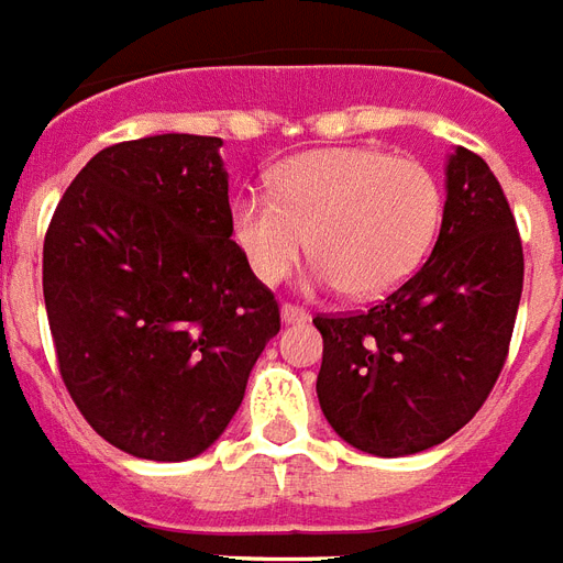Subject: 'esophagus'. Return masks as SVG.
Here are the masks:
<instances>
[{"mask_svg": "<svg viewBox=\"0 0 563 563\" xmlns=\"http://www.w3.org/2000/svg\"><path fill=\"white\" fill-rule=\"evenodd\" d=\"M280 319L286 324H301V322H307V319H310V313H307L303 307H295V303H283Z\"/></svg>", "mask_w": 563, "mask_h": 563, "instance_id": "obj_1", "label": "esophagus"}]
</instances>
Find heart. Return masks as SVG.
<instances>
[{"label": "heart", "instance_id": "heart-1", "mask_svg": "<svg viewBox=\"0 0 563 563\" xmlns=\"http://www.w3.org/2000/svg\"><path fill=\"white\" fill-rule=\"evenodd\" d=\"M439 178L411 157L345 145L295 154L271 173V194H241L229 208L232 241L265 286L310 250V280L378 298L399 289L439 239Z\"/></svg>", "mask_w": 563, "mask_h": 563}]
</instances>
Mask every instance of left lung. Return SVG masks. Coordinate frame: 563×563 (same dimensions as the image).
<instances>
[{
  "instance_id": "1",
  "label": "left lung",
  "mask_w": 563,
  "mask_h": 563,
  "mask_svg": "<svg viewBox=\"0 0 563 563\" xmlns=\"http://www.w3.org/2000/svg\"><path fill=\"white\" fill-rule=\"evenodd\" d=\"M439 241L418 274L357 316H316L328 423L373 456L430 451L477 415L522 298V241L498 178L456 145Z\"/></svg>"
}]
</instances>
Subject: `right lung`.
Masks as SVG:
<instances>
[{
	"instance_id": "obj_1",
	"label": "right lung",
	"mask_w": 563,
	"mask_h": 563,
	"mask_svg": "<svg viewBox=\"0 0 563 563\" xmlns=\"http://www.w3.org/2000/svg\"><path fill=\"white\" fill-rule=\"evenodd\" d=\"M220 136L103 148L44 239V303L70 399L101 439L154 462L208 451L239 411L280 310L229 227Z\"/></svg>"
}]
</instances>
